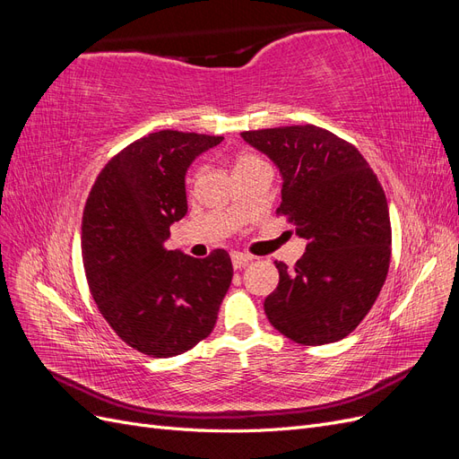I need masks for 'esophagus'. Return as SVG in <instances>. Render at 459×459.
<instances>
[{
  "mask_svg": "<svg viewBox=\"0 0 459 459\" xmlns=\"http://www.w3.org/2000/svg\"><path fill=\"white\" fill-rule=\"evenodd\" d=\"M253 260V256H248V255H243V253H231V264H233V268L235 270H241L243 266H247L248 262Z\"/></svg>",
  "mask_w": 459,
  "mask_h": 459,
  "instance_id": "1",
  "label": "esophagus"
}]
</instances>
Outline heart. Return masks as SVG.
I'll list each match as a JSON object with an SVG mask.
<instances>
[{
    "label": "heart",
    "mask_w": 459,
    "mask_h": 459,
    "mask_svg": "<svg viewBox=\"0 0 459 459\" xmlns=\"http://www.w3.org/2000/svg\"><path fill=\"white\" fill-rule=\"evenodd\" d=\"M258 164H266L260 157L253 155V152H243V155L238 157V160H235V170H243V169H251V166H258ZM201 176V170L195 172V176H193V179H197Z\"/></svg>",
    "instance_id": "obj_1"
}]
</instances>
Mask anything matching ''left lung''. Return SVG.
Wrapping results in <instances>:
<instances>
[{"instance_id": "obj_1", "label": "left lung", "mask_w": 459, "mask_h": 459, "mask_svg": "<svg viewBox=\"0 0 459 459\" xmlns=\"http://www.w3.org/2000/svg\"><path fill=\"white\" fill-rule=\"evenodd\" d=\"M241 135L277 164L283 176L277 216L308 239L293 268L275 260L280 283L264 312L299 344L341 341L371 310L391 264V218L379 179L352 143L314 124Z\"/></svg>"}]
</instances>
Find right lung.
Listing matches in <instances>:
<instances>
[{
  "mask_svg": "<svg viewBox=\"0 0 459 459\" xmlns=\"http://www.w3.org/2000/svg\"><path fill=\"white\" fill-rule=\"evenodd\" d=\"M224 137L160 130L118 151L97 176L82 218L90 293L134 351L170 358L211 335L231 277V258L169 251L170 226L187 212L186 170Z\"/></svg>",
  "mask_w": 459,
  "mask_h": 459,
  "instance_id": "1",
  "label": "right lung"
}]
</instances>
